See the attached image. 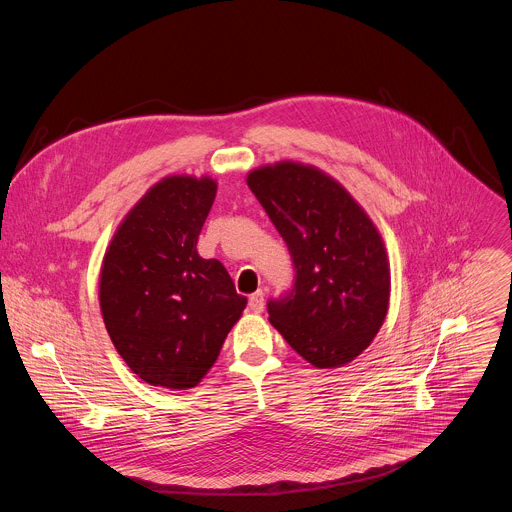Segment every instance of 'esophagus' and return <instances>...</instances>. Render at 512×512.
Instances as JSON below:
<instances>
[{"label": "esophagus", "instance_id": "obj_1", "mask_svg": "<svg viewBox=\"0 0 512 512\" xmlns=\"http://www.w3.org/2000/svg\"><path fill=\"white\" fill-rule=\"evenodd\" d=\"M249 308L257 314L263 312V308H265V292L263 290H257L255 294L249 296Z\"/></svg>", "mask_w": 512, "mask_h": 512}]
</instances>
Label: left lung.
<instances>
[{"label":"left lung","instance_id":"8db88e82","mask_svg":"<svg viewBox=\"0 0 512 512\" xmlns=\"http://www.w3.org/2000/svg\"><path fill=\"white\" fill-rule=\"evenodd\" d=\"M247 186L283 235L294 284L269 300V322L318 369L361 355L381 330L391 267L379 229L336 178L279 161L247 174Z\"/></svg>","mask_w":512,"mask_h":512}]
</instances>
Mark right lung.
Wrapping results in <instances>:
<instances>
[{"instance_id":"obj_1","label":"right lung","mask_w":512,"mask_h":512,"mask_svg":"<svg viewBox=\"0 0 512 512\" xmlns=\"http://www.w3.org/2000/svg\"><path fill=\"white\" fill-rule=\"evenodd\" d=\"M216 190L210 176H165L121 220L102 261L106 330L153 387H196L247 304L226 267L196 249Z\"/></svg>"}]
</instances>
